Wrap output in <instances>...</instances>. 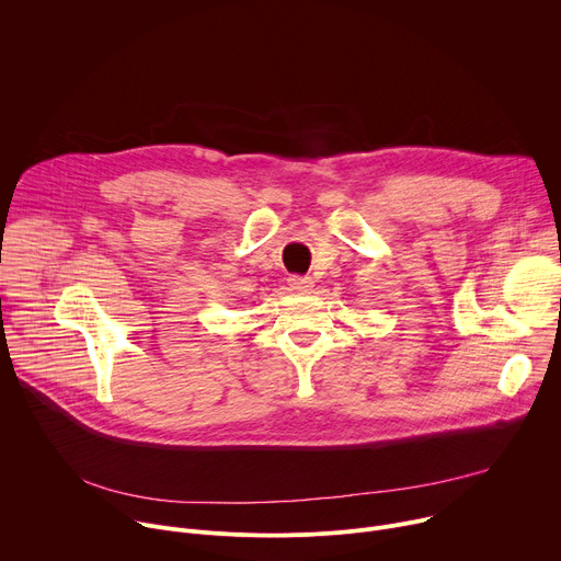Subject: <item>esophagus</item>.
<instances>
[{
    "instance_id": "34e87169",
    "label": "esophagus",
    "mask_w": 561,
    "mask_h": 561,
    "mask_svg": "<svg viewBox=\"0 0 561 561\" xmlns=\"http://www.w3.org/2000/svg\"><path fill=\"white\" fill-rule=\"evenodd\" d=\"M288 286L295 290V293H310L314 282L310 277H301V275H293L288 277Z\"/></svg>"
}]
</instances>
